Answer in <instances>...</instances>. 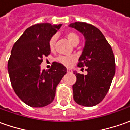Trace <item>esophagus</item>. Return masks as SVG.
<instances>
[{
	"label": "esophagus",
	"mask_w": 130,
	"mask_h": 130,
	"mask_svg": "<svg viewBox=\"0 0 130 130\" xmlns=\"http://www.w3.org/2000/svg\"><path fill=\"white\" fill-rule=\"evenodd\" d=\"M67 72H68V73H72V72H73V70L70 69H68L67 70Z\"/></svg>",
	"instance_id": "obj_1"
}]
</instances>
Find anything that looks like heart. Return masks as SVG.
<instances>
[{
	"mask_svg": "<svg viewBox=\"0 0 130 130\" xmlns=\"http://www.w3.org/2000/svg\"><path fill=\"white\" fill-rule=\"evenodd\" d=\"M67 39L69 40V42L72 44H75L76 43L79 42V37L78 34L73 31H68L65 34ZM56 37L52 36L50 41H49V47L51 51L55 50V46L56 43ZM76 61V58L74 56H63L60 55L57 58V62L60 63L62 65H65L66 67H70Z\"/></svg>",
	"mask_w": 130,
	"mask_h": 130,
	"instance_id": "b5f03b06",
	"label": "heart"
}]
</instances>
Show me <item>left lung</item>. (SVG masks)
<instances>
[{
  "instance_id": "obj_1",
  "label": "left lung",
  "mask_w": 130,
  "mask_h": 130,
  "mask_svg": "<svg viewBox=\"0 0 130 130\" xmlns=\"http://www.w3.org/2000/svg\"><path fill=\"white\" fill-rule=\"evenodd\" d=\"M83 34L86 40L78 66H86L87 75L75 72L77 78L73 86V99L79 105L93 106L108 93L115 74V60L111 47L96 26L85 22L69 25Z\"/></svg>"
}]
</instances>
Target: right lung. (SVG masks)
Returning a JSON list of instances; mask_svg holds the SVG:
<instances>
[{"mask_svg":"<svg viewBox=\"0 0 130 130\" xmlns=\"http://www.w3.org/2000/svg\"><path fill=\"white\" fill-rule=\"evenodd\" d=\"M62 24H37L25 30L14 44L8 71L16 94L31 107L50 104L57 86L67 73L64 65L54 62L49 70H41L43 57L50 54L49 41Z\"/></svg>","mask_w":130,"mask_h":130,"instance_id":"1","label":"right lung"}]
</instances>
